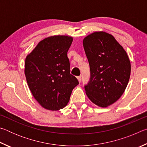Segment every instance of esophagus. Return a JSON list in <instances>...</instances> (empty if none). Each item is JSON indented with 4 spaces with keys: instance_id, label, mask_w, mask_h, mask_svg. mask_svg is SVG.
Listing matches in <instances>:
<instances>
[{
    "instance_id": "1",
    "label": "esophagus",
    "mask_w": 147,
    "mask_h": 147,
    "mask_svg": "<svg viewBox=\"0 0 147 147\" xmlns=\"http://www.w3.org/2000/svg\"><path fill=\"white\" fill-rule=\"evenodd\" d=\"M77 79H78V80L80 83L81 82V80H82V78H81V76H78L77 77Z\"/></svg>"
}]
</instances>
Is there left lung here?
Listing matches in <instances>:
<instances>
[{
    "mask_svg": "<svg viewBox=\"0 0 147 147\" xmlns=\"http://www.w3.org/2000/svg\"><path fill=\"white\" fill-rule=\"evenodd\" d=\"M83 46L91 71L86 93L92 102L106 108L119 100L127 87L130 59L112 35L103 31L85 37Z\"/></svg>",
    "mask_w": 147,
    "mask_h": 147,
    "instance_id": "left-lung-1",
    "label": "left lung"
}]
</instances>
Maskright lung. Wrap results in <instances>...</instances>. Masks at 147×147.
Here are the masks:
<instances>
[{"instance_id": "add662e5", "label": "right lung", "mask_w": 147, "mask_h": 147, "mask_svg": "<svg viewBox=\"0 0 147 147\" xmlns=\"http://www.w3.org/2000/svg\"><path fill=\"white\" fill-rule=\"evenodd\" d=\"M73 37L50 36L39 42L24 62V74L32 95L46 109L59 110L67 106L78 84L70 73L67 52Z\"/></svg>"}]
</instances>
